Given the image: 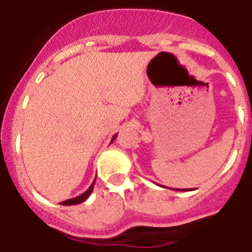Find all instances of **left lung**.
Instances as JSON below:
<instances>
[{
	"label": "left lung",
	"mask_w": 252,
	"mask_h": 252,
	"mask_svg": "<svg viewBox=\"0 0 252 252\" xmlns=\"http://www.w3.org/2000/svg\"><path fill=\"white\" fill-rule=\"evenodd\" d=\"M175 190H192V189H175Z\"/></svg>",
	"instance_id": "obj_1"
}]
</instances>
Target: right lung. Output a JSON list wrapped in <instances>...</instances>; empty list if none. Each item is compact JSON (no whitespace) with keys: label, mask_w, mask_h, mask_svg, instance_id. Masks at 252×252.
<instances>
[{"label":"right lung","mask_w":252,"mask_h":252,"mask_svg":"<svg viewBox=\"0 0 252 252\" xmlns=\"http://www.w3.org/2000/svg\"><path fill=\"white\" fill-rule=\"evenodd\" d=\"M116 136H117V133H116L115 136L112 137V140H111V142H112L113 140L116 139ZM94 182H95V179L93 180V183L91 184L90 188L87 189V190H86V192H84V193H82L81 195H78V197H75V198H70V199H66V201L62 202V203H60V204H63V206H74V204H79V203H82V202H84V201H86V199H87V198L90 197L91 193H92L93 187H94Z\"/></svg>","instance_id":"add662e5"}]
</instances>
